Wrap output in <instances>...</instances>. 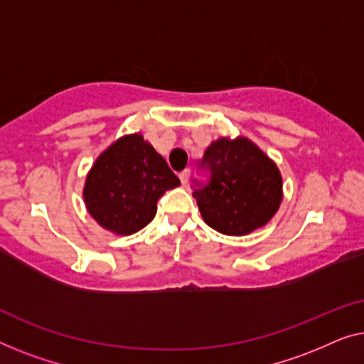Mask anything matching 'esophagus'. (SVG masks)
<instances>
[{
	"mask_svg": "<svg viewBox=\"0 0 364 364\" xmlns=\"http://www.w3.org/2000/svg\"><path fill=\"white\" fill-rule=\"evenodd\" d=\"M189 175H191V171H189L188 168H186V170H183V171L180 173V180H181L183 184H186V183L189 181Z\"/></svg>",
	"mask_w": 364,
	"mask_h": 364,
	"instance_id": "34e87169",
	"label": "esophagus"
}]
</instances>
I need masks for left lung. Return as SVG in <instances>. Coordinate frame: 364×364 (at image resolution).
I'll list each match as a JSON object with an SVG mask.
<instances>
[{"label":"left lung","mask_w":364,"mask_h":364,"mask_svg":"<svg viewBox=\"0 0 364 364\" xmlns=\"http://www.w3.org/2000/svg\"><path fill=\"white\" fill-rule=\"evenodd\" d=\"M199 168L206 180L193 183L204 223L226 235H244L270 221L282 201V178L247 138H219L206 148Z\"/></svg>","instance_id":"1"}]
</instances>
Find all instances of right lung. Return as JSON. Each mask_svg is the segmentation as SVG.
Listing matches in <instances>:
<instances>
[{"label": "right lung", "instance_id": "right-lung-1", "mask_svg": "<svg viewBox=\"0 0 364 364\" xmlns=\"http://www.w3.org/2000/svg\"><path fill=\"white\" fill-rule=\"evenodd\" d=\"M178 176L141 135H129L107 148L85 180L90 216L117 234H133L155 218L156 203Z\"/></svg>", "mask_w": 364, "mask_h": 364}]
</instances>
